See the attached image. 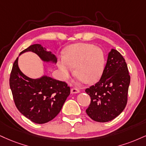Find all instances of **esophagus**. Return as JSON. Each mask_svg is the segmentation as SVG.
Returning <instances> with one entry per match:
<instances>
[{"mask_svg": "<svg viewBox=\"0 0 146 146\" xmlns=\"http://www.w3.org/2000/svg\"><path fill=\"white\" fill-rule=\"evenodd\" d=\"M80 92V90L78 88H73L71 90V92L72 94H76V93H79Z\"/></svg>", "mask_w": 146, "mask_h": 146, "instance_id": "34e87169", "label": "esophagus"}]
</instances>
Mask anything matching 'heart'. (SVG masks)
Listing matches in <instances>:
<instances>
[{
  "mask_svg": "<svg viewBox=\"0 0 146 146\" xmlns=\"http://www.w3.org/2000/svg\"><path fill=\"white\" fill-rule=\"evenodd\" d=\"M105 64L104 54L101 49L91 44L78 43L68 46L58 66L63 78H68L74 68L78 80L91 83L101 76Z\"/></svg>",
  "mask_w": 146,
  "mask_h": 146,
  "instance_id": "heart-1",
  "label": "heart"
}]
</instances>
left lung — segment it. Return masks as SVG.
Masks as SVG:
<instances>
[{
	"mask_svg": "<svg viewBox=\"0 0 146 146\" xmlns=\"http://www.w3.org/2000/svg\"><path fill=\"white\" fill-rule=\"evenodd\" d=\"M131 78L123 56L111 49L101 79L86 89L91 101L86 113L93 120L106 122L122 113L127 103Z\"/></svg>",
	"mask_w": 146,
	"mask_h": 146,
	"instance_id": "left-lung-1",
	"label": "left lung"
}]
</instances>
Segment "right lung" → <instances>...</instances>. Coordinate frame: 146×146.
Masks as SVG:
<instances>
[{
	"label": "right lung",
	"mask_w": 146,
	"mask_h": 146,
	"mask_svg": "<svg viewBox=\"0 0 146 146\" xmlns=\"http://www.w3.org/2000/svg\"><path fill=\"white\" fill-rule=\"evenodd\" d=\"M27 52H34L43 62H57L56 56L40 44L31 45L20 55ZM9 85L17 110L36 124L53 120L70 94V88L65 82L47 75L32 79L24 75L18 66V57L13 64Z\"/></svg>",
	"instance_id": "add662e5"
}]
</instances>
